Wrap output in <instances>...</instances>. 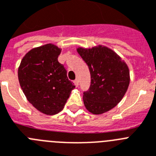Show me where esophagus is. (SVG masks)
I'll return each mask as SVG.
<instances>
[{
	"label": "esophagus",
	"instance_id": "esophagus-1",
	"mask_svg": "<svg viewBox=\"0 0 156 156\" xmlns=\"http://www.w3.org/2000/svg\"><path fill=\"white\" fill-rule=\"evenodd\" d=\"M74 85H75V86H76V87H78V84H79V82H78V79H75V80H74Z\"/></svg>",
	"mask_w": 156,
	"mask_h": 156
}]
</instances>
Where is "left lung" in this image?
I'll return each instance as SVG.
<instances>
[{
    "label": "left lung",
    "instance_id": "8db88e82",
    "mask_svg": "<svg viewBox=\"0 0 156 156\" xmlns=\"http://www.w3.org/2000/svg\"><path fill=\"white\" fill-rule=\"evenodd\" d=\"M77 52L89 67L91 85L84 93L86 108L93 115L109 112L119 104L128 89L130 76L128 65L115 51L99 44L78 47Z\"/></svg>",
    "mask_w": 156,
    "mask_h": 156
}]
</instances>
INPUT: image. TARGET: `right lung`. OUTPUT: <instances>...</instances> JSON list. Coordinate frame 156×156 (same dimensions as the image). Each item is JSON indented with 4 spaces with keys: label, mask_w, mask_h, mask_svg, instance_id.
I'll list each match as a JSON object with an SVG mask.
<instances>
[{
    "label": "right lung",
    "mask_w": 156,
    "mask_h": 156,
    "mask_svg": "<svg viewBox=\"0 0 156 156\" xmlns=\"http://www.w3.org/2000/svg\"><path fill=\"white\" fill-rule=\"evenodd\" d=\"M61 50L51 43L32 48L18 69L19 82L27 101L47 115L61 112L75 88L63 65L58 62Z\"/></svg>",
    "instance_id": "obj_1"
}]
</instances>
